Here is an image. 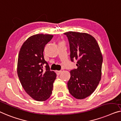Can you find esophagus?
Listing matches in <instances>:
<instances>
[{
	"label": "esophagus",
	"mask_w": 121,
	"mask_h": 121,
	"mask_svg": "<svg viewBox=\"0 0 121 121\" xmlns=\"http://www.w3.org/2000/svg\"><path fill=\"white\" fill-rule=\"evenodd\" d=\"M55 72H56V73L57 74V75H59V74L61 73V72H62V71H56Z\"/></svg>",
	"instance_id": "1"
}]
</instances>
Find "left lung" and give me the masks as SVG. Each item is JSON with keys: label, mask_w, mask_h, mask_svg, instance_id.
Listing matches in <instances>:
<instances>
[{"label": "left lung", "mask_w": 121, "mask_h": 121, "mask_svg": "<svg viewBox=\"0 0 121 121\" xmlns=\"http://www.w3.org/2000/svg\"><path fill=\"white\" fill-rule=\"evenodd\" d=\"M64 34L69 41L71 60H78L77 69L69 72L68 89L75 98L83 99L94 92L101 80L103 56L98 42L89 34L72 31Z\"/></svg>", "instance_id": "obj_1"}]
</instances>
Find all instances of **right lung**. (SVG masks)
<instances>
[{"label": "right lung", "mask_w": 121, "mask_h": 121, "mask_svg": "<svg viewBox=\"0 0 121 121\" xmlns=\"http://www.w3.org/2000/svg\"><path fill=\"white\" fill-rule=\"evenodd\" d=\"M52 37L46 34L32 35L23 43L18 54V77L25 91L37 101H43L50 98L56 77L43 55L45 45ZM44 65L45 70L43 69Z\"/></svg>", "instance_id": "obj_1"}]
</instances>
